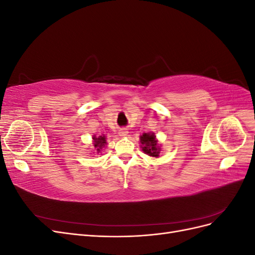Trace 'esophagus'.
I'll use <instances>...</instances> for the list:
<instances>
[{
  "label": "esophagus",
  "mask_w": 255,
  "mask_h": 255,
  "mask_svg": "<svg viewBox=\"0 0 255 255\" xmlns=\"http://www.w3.org/2000/svg\"><path fill=\"white\" fill-rule=\"evenodd\" d=\"M128 133V130H127V128H122V129H120V132H119L120 136H127Z\"/></svg>",
  "instance_id": "obj_1"
}]
</instances>
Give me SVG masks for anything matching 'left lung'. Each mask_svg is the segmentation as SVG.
Returning <instances> with one entry per match:
<instances>
[{"instance_id": "8db88e82", "label": "left lung", "mask_w": 255, "mask_h": 255, "mask_svg": "<svg viewBox=\"0 0 255 255\" xmlns=\"http://www.w3.org/2000/svg\"><path fill=\"white\" fill-rule=\"evenodd\" d=\"M140 142L142 151L146 154H149L150 156L157 157L159 154V148L157 146V140L155 139L154 134H148L144 133L142 136H140Z\"/></svg>"}]
</instances>
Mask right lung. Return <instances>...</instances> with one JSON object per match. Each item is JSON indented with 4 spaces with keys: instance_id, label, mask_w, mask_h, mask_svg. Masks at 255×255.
<instances>
[{
    "instance_id": "obj_1",
    "label": "right lung",
    "mask_w": 255,
    "mask_h": 255,
    "mask_svg": "<svg viewBox=\"0 0 255 255\" xmlns=\"http://www.w3.org/2000/svg\"><path fill=\"white\" fill-rule=\"evenodd\" d=\"M94 140H95V146L97 149V151H100V149H102V146L106 143L105 142V137L103 136H100V137H94Z\"/></svg>"
}]
</instances>
